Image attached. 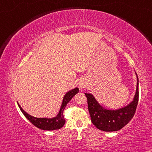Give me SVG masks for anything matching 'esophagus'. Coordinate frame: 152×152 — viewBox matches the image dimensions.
<instances>
[{"label": "esophagus", "instance_id": "esophagus-1", "mask_svg": "<svg viewBox=\"0 0 152 152\" xmlns=\"http://www.w3.org/2000/svg\"><path fill=\"white\" fill-rule=\"evenodd\" d=\"M78 87L80 89H82L83 88H84L86 86V82H84V80H80L78 82Z\"/></svg>", "mask_w": 152, "mask_h": 152}]
</instances>
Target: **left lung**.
<instances>
[{
	"mask_svg": "<svg viewBox=\"0 0 152 152\" xmlns=\"http://www.w3.org/2000/svg\"><path fill=\"white\" fill-rule=\"evenodd\" d=\"M134 99L127 105L120 109L112 110L102 107L92 93H85L88 100V107L92 123L101 131L115 132L124 127L134 117L138 102V77Z\"/></svg>",
	"mask_w": 152,
	"mask_h": 152,
	"instance_id": "8db88e82",
	"label": "left lung"
}]
</instances>
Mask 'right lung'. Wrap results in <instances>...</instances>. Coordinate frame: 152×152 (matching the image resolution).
Returning <instances> with one entry per match:
<instances>
[{"instance_id": "add662e5", "label": "right lung", "mask_w": 152, "mask_h": 152, "mask_svg": "<svg viewBox=\"0 0 152 152\" xmlns=\"http://www.w3.org/2000/svg\"><path fill=\"white\" fill-rule=\"evenodd\" d=\"M79 92V88L77 87L75 88L72 90H70L64 95V98L62 99V103L59 113L55 117L53 118H36L34 116L30 115V114L26 113V111L23 109L20 105L18 103V107L23 114L26 116V118L30 121L31 123L34 124L35 126L41 129L42 130L45 131H53L61 129L64 124H65L66 120L64 117V111L67 105V104L71 100V99Z\"/></svg>"}]
</instances>
